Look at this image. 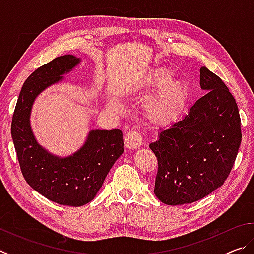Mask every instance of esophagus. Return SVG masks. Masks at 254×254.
Returning a JSON list of instances; mask_svg holds the SVG:
<instances>
[{
	"mask_svg": "<svg viewBox=\"0 0 254 254\" xmlns=\"http://www.w3.org/2000/svg\"><path fill=\"white\" fill-rule=\"evenodd\" d=\"M141 144H142V136L135 131L128 132L124 137V145L127 149H137L141 147Z\"/></svg>",
	"mask_w": 254,
	"mask_h": 254,
	"instance_id": "34e87169",
	"label": "esophagus"
}]
</instances>
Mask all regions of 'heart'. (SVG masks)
<instances>
[{
	"instance_id": "1",
	"label": "heart",
	"mask_w": 254,
	"mask_h": 254,
	"mask_svg": "<svg viewBox=\"0 0 254 254\" xmlns=\"http://www.w3.org/2000/svg\"><path fill=\"white\" fill-rule=\"evenodd\" d=\"M169 81L167 76L158 77V85L163 86ZM187 101V89L182 85H168L159 92L150 104V112L160 121H168L183 111ZM110 105L114 110H122L123 103L117 98H112Z\"/></svg>"
}]
</instances>
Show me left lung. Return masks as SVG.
Listing matches in <instances>:
<instances>
[{
	"label": "left lung",
	"mask_w": 254,
	"mask_h": 254,
	"mask_svg": "<svg viewBox=\"0 0 254 254\" xmlns=\"http://www.w3.org/2000/svg\"><path fill=\"white\" fill-rule=\"evenodd\" d=\"M199 85L207 93L149 144L159 166L154 195L163 204H189L209 195L224 184L238 156L242 134L234 97L205 66Z\"/></svg>",
	"instance_id": "left-lung-1"
}]
</instances>
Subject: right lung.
Segmentation results:
<instances>
[{
    "label": "right lung",
    "mask_w": 254,
    "mask_h": 254,
    "mask_svg": "<svg viewBox=\"0 0 254 254\" xmlns=\"http://www.w3.org/2000/svg\"><path fill=\"white\" fill-rule=\"evenodd\" d=\"M81 58L65 55L38 68L21 88L11 134L24 179L34 190L51 201L83 206L92 201L107 174L123 153L121 130H89L83 144L68 156L51 153L38 142L31 127V112L40 94L65 81Z\"/></svg>",
    "instance_id": "1"
}]
</instances>
